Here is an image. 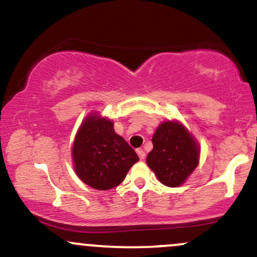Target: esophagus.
<instances>
[{"label": "esophagus", "instance_id": "obj_1", "mask_svg": "<svg viewBox=\"0 0 257 257\" xmlns=\"http://www.w3.org/2000/svg\"><path fill=\"white\" fill-rule=\"evenodd\" d=\"M137 153H138V156H139V158H140V161H144V159H145V152H144V150H141V149H139V150H137Z\"/></svg>", "mask_w": 257, "mask_h": 257}]
</instances>
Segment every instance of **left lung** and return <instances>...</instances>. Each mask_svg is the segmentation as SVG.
I'll use <instances>...</instances> for the list:
<instances>
[{
    "label": "left lung",
    "mask_w": 257,
    "mask_h": 257,
    "mask_svg": "<svg viewBox=\"0 0 257 257\" xmlns=\"http://www.w3.org/2000/svg\"><path fill=\"white\" fill-rule=\"evenodd\" d=\"M153 149L146 163L168 187H179L198 167L200 147L179 120L161 123L152 137Z\"/></svg>",
    "instance_id": "8db88e82"
}]
</instances>
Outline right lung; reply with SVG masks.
Returning <instances> with one entry per match:
<instances>
[{"label": "right lung", "mask_w": 257, "mask_h": 257, "mask_svg": "<svg viewBox=\"0 0 257 257\" xmlns=\"http://www.w3.org/2000/svg\"><path fill=\"white\" fill-rule=\"evenodd\" d=\"M139 161L138 155L120 135L113 122L96 112L79 125L72 146L73 169L85 185L100 191L118 186Z\"/></svg>", "instance_id": "right-lung-1"}]
</instances>
